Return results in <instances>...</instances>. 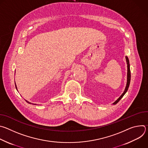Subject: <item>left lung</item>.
Listing matches in <instances>:
<instances>
[{"instance_id": "1", "label": "left lung", "mask_w": 148, "mask_h": 148, "mask_svg": "<svg viewBox=\"0 0 148 148\" xmlns=\"http://www.w3.org/2000/svg\"><path fill=\"white\" fill-rule=\"evenodd\" d=\"M126 58V64H127V82H126V87L125 88V90L123 91V92L122 94V95L112 103L113 105H115L116 103H117L119 100L123 97V95L125 94V93L127 92L130 84V81H131V70H130V61H129V59L128 58L127 56L125 57Z\"/></svg>"}]
</instances>
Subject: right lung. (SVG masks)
Wrapping results in <instances>:
<instances>
[{"mask_svg": "<svg viewBox=\"0 0 148 148\" xmlns=\"http://www.w3.org/2000/svg\"><path fill=\"white\" fill-rule=\"evenodd\" d=\"M15 87H16V90H17V86H16V83H15ZM26 101L27 103H30V104H34V105H36V103H31V102H29V101H26Z\"/></svg>", "mask_w": 148, "mask_h": 148, "instance_id": "add662e5", "label": "right lung"}]
</instances>
